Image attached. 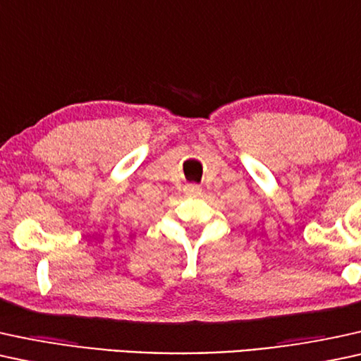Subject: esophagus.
<instances>
[{"mask_svg": "<svg viewBox=\"0 0 361 361\" xmlns=\"http://www.w3.org/2000/svg\"><path fill=\"white\" fill-rule=\"evenodd\" d=\"M185 193L190 195V196H198L201 193V186L200 185H186L185 186Z\"/></svg>", "mask_w": 361, "mask_h": 361, "instance_id": "esophagus-1", "label": "esophagus"}]
</instances>
